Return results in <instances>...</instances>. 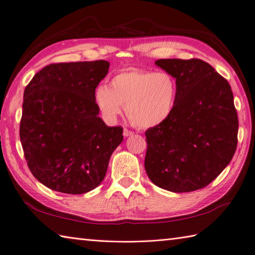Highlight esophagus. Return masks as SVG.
<instances>
[{
  "instance_id": "34e87169",
  "label": "esophagus",
  "mask_w": 255,
  "mask_h": 255,
  "mask_svg": "<svg viewBox=\"0 0 255 255\" xmlns=\"http://www.w3.org/2000/svg\"><path fill=\"white\" fill-rule=\"evenodd\" d=\"M130 135H133V132H130V130L128 129V128L123 129V136H125V137H128V136H130Z\"/></svg>"
}]
</instances>
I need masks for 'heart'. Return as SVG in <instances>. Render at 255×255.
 I'll return each instance as SVG.
<instances>
[{
  "label": "heart",
  "instance_id": "heart-1",
  "mask_svg": "<svg viewBox=\"0 0 255 255\" xmlns=\"http://www.w3.org/2000/svg\"><path fill=\"white\" fill-rule=\"evenodd\" d=\"M176 94L175 80L169 73L132 68L116 73L110 87L100 85L95 102L110 122L117 119L126 104V114L133 125L149 128L170 117Z\"/></svg>",
  "mask_w": 255,
  "mask_h": 255
}]
</instances>
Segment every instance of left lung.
<instances>
[{
  "mask_svg": "<svg viewBox=\"0 0 255 255\" xmlns=\"http://www.w3.org/2000/svg\"><path fill=\"white\" fill-rule=\"evenodd\" d=\"M175 79L172 114L145 132L144 168L156 186L172 192L205 187L236 151L238 118L227 80L201 59H158Z\"/></svg>",
  "mask_w": 255,
  "mask_h": 255,
  "instance_id": "8db88e82",
  "label": "left lung"
}]
</instances>
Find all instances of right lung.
<instances>
[{
    "mask_svg": "<svg viewBox=\"0 0 255 255\" xmlns=\"http://www.w3.org/2000/svg\"><path fill=\"white\" fill-rule=\"evenodd\" d=\"M109 69L106 60L52 64L25 87L23 152L30 172L52 190L81 195L98 187L123 140L122 128L107 127L95 102Z\"/></svg>",
    "mask_w": 255,
    "mask_h": 255,
    "instance_id": "right-lung-1",
    "label": "right lung"
}]
</instances>
